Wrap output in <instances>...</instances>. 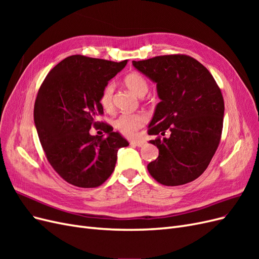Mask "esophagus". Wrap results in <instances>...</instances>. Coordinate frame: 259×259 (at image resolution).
Returning <instances> with one entry per match:
<instances>
[{"label":"esophagus","mask_w":259,"mask_h":259,"mask_svg":"<svg viewBox=\"0 0 259 259\" xmlns=\"http://www.w3.org/2000/svg\"><path fill=\"white\" fill-rule=\"evenodd\" d=\"M130 144H131L132 146L143 147V146H145L146 142H145V140H143V139H132V140H130Z\"/></svg>","instance_id":"1"}]
</instances>
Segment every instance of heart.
Returning <instances> with one entry per match:
<instances>
[{
	"label": "heart",
	"instance_id": "1",
	"mask_svg": "<svg viewBox=\"0 0 259 259\" xmlns=\"http://www.w3.org/2000/svg\"><path fill=\"white\" fill-rule=\"evenodd\" d=\"M125 86L136 96H145L149 84L146 76L138 71H133L124 76ZM100 104L106 111L110 112L114 107V84L109 83L105 86L100 96ZM148 117L144 112H136L131 114H121L113 121V126L124 136H134L136 133L147 123Z\"/></svg>",
	"mask_w": 259,
	"mask_h": 259
}]
</instances>
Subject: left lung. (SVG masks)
Here are the masks:
<instances>
[{
    "mask_svg": "<svg viewBox=\"0 0 259 259\" xmlns=\"http://www.w3.org/2000/svg\"><path fill=\"white\" fill-rule=\"evenodd\" d=\"M156 83L161 99L148 134L159 149L148 171L164 186L185 185L203 174L222 138L224 98L213 75L188 55L133 61Z\"/></svg>",
    "mask_w": 259,
    "mask_h": 259,
    "instance_id": "1",
    "label": "left lung"
}]
</instances>
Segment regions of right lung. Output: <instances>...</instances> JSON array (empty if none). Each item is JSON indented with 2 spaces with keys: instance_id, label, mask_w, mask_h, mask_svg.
Masks as SVG:
<instances>
[{
  "instance_id": "obj_1",
  "label": "right lung",
  "mask_w": 259,
  "mask_h": 259,
  "mask_svg": "<svg viewBox=\"0 0 259 259\" xmlns=\"http://www.w3.org/2000/svg\"><path fill=\"white\" fill-rule=\"evenodd\" d=\"M127 64L72 55L46 75L34 104L38 138L55 171L70 185L96 188L111 176L117 150L128 146L111 125L97 121L104 114L105 86ZM100 128L108 136L92 137Z\"/></svg>"
}]
</instances>
